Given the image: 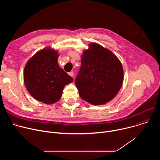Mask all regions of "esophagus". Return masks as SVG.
Segmentation results:
<instances>
[{
	"instance_id": "34e87169",
	"label": "esophagus",
	"mask_w": 160,
	"mask_h": 160,
	"mask_svg": "<svg viewBox=\"0 0 160 160\" xmlns=\"http://www.w3.org/2000/svg\"><path fill=\"white\" fill-rule=\"evenodd\" d=\"M68 75H69L70 76H71L72 77H73V72H70L68 73Z\"/></svg>"
}]
</instances>
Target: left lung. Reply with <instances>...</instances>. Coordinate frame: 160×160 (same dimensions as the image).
<instances>
[{
    "label": "left lung",
    "instance_id": "1",
    "mask_svg": "<svg viewBox=\"0 0 160 160\" xmlns=\"http://www.w3.org/2000/svg\"><path fill=\"white\" fill-rule=\"evenodd\" d=\"M81 62L75 84L82 99L102 105L117 96L123 83V69L115 54L97 43H90L83 52Z\"/></svg>",
    "mask_w": 160,
    "mask_h": 160
}]
</instances>
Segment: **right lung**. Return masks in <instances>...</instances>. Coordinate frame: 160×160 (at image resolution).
<instances>
[{
	"label": "right lung",
	"mask_w": 160,
	"mask_h": 160,
	"mask_svg": "<svg viewBox=\"0 0 160 160\" xmlns=\"http://www.w3.org/2000/svg\"><path fill=\"white\" fill-rule=\"evenodd\" d=\"M58 51L49 47L35 53L27 62L23 73L25 87L36 100L47 104L58 102L66 85L73 80L59 67Z\"/></svg>",
	"instance_id": "add662e5"
}]
</instances>
